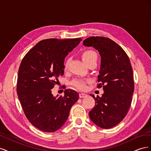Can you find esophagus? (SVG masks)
<instances>
[{"instance_id":"esophagus-1","label":"esophagus","mask_w":151,"mask_h":151,"mask_svg":"<svg viewBox=\"0 0 151 151\" xmlns=\"http://www.w3.org/2000/svg\"><path fill=\"white\" fill-rule=\"evenodd\" d=\"M88 96V95L87 94H85V93H79V97L81 98H87Z\"/></svg>"}]
</instances>
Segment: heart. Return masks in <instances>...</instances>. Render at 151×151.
Here are the masks:
<instances>
[{
  "label": "heart",
  "instance_id": "b5f03b06",
  "mask_svg": "<svg viewBox=\"0 0 151 151\" xmlns=\"http://www.w3.org/2000/svg\"><path fill=\"white\" fill-rule=\"evenodd\" d=\"M83 61L86 63L87 65H89L91 63L93 62L98 61V55L97 53L94 52L92 50H87V51L84 52L83 53ZM70 59L68 58L65 61L64 63V68L66 70L68 67V64H69ZM89 80L88 79H81V78H76L74 79L72 81L71 84L75 87L76 88L80 89V90H84L86 89L87 87V83H89Z\"/></svg>",
  "mask_w": 151,
  "mask_h": 151
}]
</instances>
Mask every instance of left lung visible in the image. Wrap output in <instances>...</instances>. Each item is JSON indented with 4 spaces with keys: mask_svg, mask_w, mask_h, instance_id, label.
<instances>
[{
    "mask_svg": "<svg viewBox=\"0 0 151 151\" xmlns=\"http://www.w3.org/2000/svg\"><path fill=\"white\" fill-rule=\"evenodd\" d=\"M83 45L98 50L101 59L97 87L103 88L104 93L101 97L92 95L96 103L89 115L98 127L111 129L125 117L131 105L134 80L130 59L120 46L108 38L91 36Z\"/></svg>",
    "mask_w": 151,
    "mask_h": 151,
    "instance_id": "8db88e82",
    "label": "left lung"
}]
</instances>
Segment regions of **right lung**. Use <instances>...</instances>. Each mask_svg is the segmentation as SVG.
Listing matches in <instances>:
<instances>
[{
  "instance_id": "1",
  "label": "right lung",
  "mask_w": 151,
  "mask_h": 151,
  "mask_svg": "<svg viewBox=\"0 0 151 151\" xmlns=\"http://www.w3.org/2000/svg\"><path fill=\"white\" fill-rule=\"evenodd\" d=\"M81 38L40 41L27 53L21 62L17 94L26 118L45 132H53L64 124L70 108L79 99L76 91L65 90L63 96L54 97L52 89L63 75L64 59Z\"/></svg>"
}]
</instances>
